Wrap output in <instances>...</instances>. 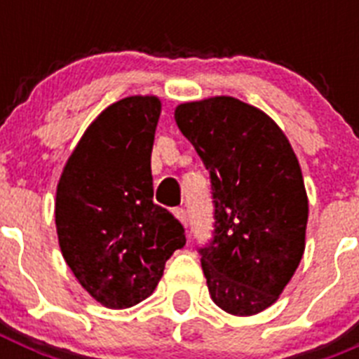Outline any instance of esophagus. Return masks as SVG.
<instances>
[{
  "label": "esophagus",
  "instance_id": "esophagus-1",
  "mask_svg": "<svg viewBox=\"0 0 359 359\" xmlns=\"http://www.w3.org/2000/svg\"><path fill=\"white\" fill-rule=\"evenodd\" d=\"M174 215H176L177 221H180L183 226H187V223H189V215H187V212L183 210V208H176V210H174Z\"/></svg>",
  "mask_w": 359,
  "mask_h": 359
}]
</instances>
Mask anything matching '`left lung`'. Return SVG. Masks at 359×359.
Listing matches in <instances>:
<instances>
[{"instance_id":"obj_1","label":"left lung","mask_w":359,"mask_h":359,"mask_svg":"<svg viewBox=\"0 0 359 359\" xmlns=\"http://www.w3.org/2000/svg\"><path fill=\"white\" fill-rule=\"evenodd\" d=\"M177 128L210 172L214 239L199 250L215 306L252 316L278 300L306 250L309 205L284 131L233 97L180 104Z\"/></svg>"}]
</instances>
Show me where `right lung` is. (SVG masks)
Returning a JSON list of instances; mask_svg holds the SVG:
<instances>
[{"label": "right lung", "instance_id": "obj_1", "mask_svg": "<svg viewBox=\"0 0 359 359\" xmlns=\"http://www.w3.org/2000/svg\"><path fill=\"white\" fill-rule=\"evenodd\" d=\"M160 98L111 104L86 129L55 196L59 246L75 278L109 309L140 304L187 243L182 223L152 201L151 152Z\"/></svg>", "mask_w": 359, "mask_h": 359}]
</instances>
